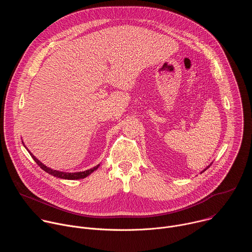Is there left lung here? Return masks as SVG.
Segmentation results:
<instances>
[{
    "instance_id": "1",
    "label": "left lung",
    "mask_w": 252,
    "mask_h": 252,
    "mask_svg": "<svg viewBox=\"0 0 252 252\" xmlns=\"http://www.w3.org/2000/svg\"><path fill=\"white\" fill-rule=\"evenodd\" d=\"M210 165H211V163H210V164H209V165H207V166H206V167H205V168H204V169H203V170H202V171H200V173H202V172H203V171H205V170H206V169H207V168H208V167H209V166H210Z\"/></svg>"
}]
</instances>
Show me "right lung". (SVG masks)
Wrapping results in <instances>:
<instances>
[{
  "instance_id": "1",
  "label": "right lung",
  "mask_w": 252,
  "mask_h": 252,
  "mask_svg": "<svg viewBox=\"0 0 252 252\" xmlns=\"http://www.w3.org/2000/svg\"><path fill=\"white\" fill-rule=\"evenodd\" d=\"M24 147L26 148L25 143H23ZM27 149V148H26ZM27 151L30 153L31 157L33 158V160L38 163V165L43 169L45 170L46 172H48L49 174L53 175V176H56L58 178H63V179H69V181H75V179H81V178H85L87 176H89L91 173H93L94 170H96L99 166V164L95 165L94 167L91 168V169H88V170H85V171H78V172H64V171H60V170H57V169H53V168H50L48 167L47 165H45L43 162H41L37 158H35L28 149Z\"/></svg>"
}]
</instances>
